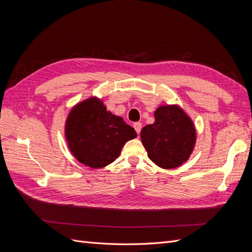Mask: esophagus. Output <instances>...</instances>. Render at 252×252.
<instances>
[{
    "mask_svg": "<svg viewBox=\"0 0 252 252\" xmlns=\"http://www.w3.org/2000/svg\"><path fill=\"white\" fill-rule=\"evenodd\" d=\"M133 127L135 129V131L138 134H140L141 132V129H142V123H140V122H136V123L133 124Z\"/></svg>",
    "mask_w": 252,
    "mask_h": 252,
    "instance_id": "34e87169",
    "label": "esophagus"
}]
</instances>
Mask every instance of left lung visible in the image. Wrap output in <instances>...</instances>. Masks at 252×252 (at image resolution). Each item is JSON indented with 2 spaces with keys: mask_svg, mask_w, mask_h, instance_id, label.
Here are the masks:
<instances>
[{
  "mask_svg": "<svg viewBox=\"0 0 252 252\" xmlns=\"http://www.w3.org/2000/svg\"><path fill=\"white\" fill-rule=\"evenodd\" d=\"M141 140L152 162L163 169H172L191 156L196 129L179 105H161L155 111V123L143 127Z\"/></svg>",
  "mask_w": 252,
  "mask_h": 252,
  "instance_id": "8db88e82",
  "label": "left lung"
}]
</instances>
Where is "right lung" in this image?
<instances>
[{"label":"right lung","instance_id":"right-lung-1","mask_svg":"<svg viewBox=\"0 0 252 252\" xmlns=\"http://www.w3.org/2000/svg\"><path fill=\"white\" fill-rule=\"evenodd\" d=\"M134 138V129L108 111L96 96L74 105L66 119L68 148L80 163L94 169L116 161L124 145Z\"/></svg>","mask_w":252,"mask_h":252}]
</instances>
